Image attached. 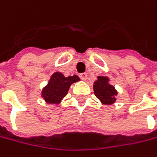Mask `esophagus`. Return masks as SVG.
I'll use <instances>...</instances> for the list:
<instances>
[{"label":"esophagus","instance_id":"esophagus-1","mask_svg":"<svg viewBox=\"0 0 157 157\" xmlns=\"http://www.w3.org/2000/svg\"><path fill=\"white\" fill-rule=\"evenodd\" d=\"M80 77L82 80H83V81H86L87 79H88V74L87 73H82L80 75Z\"/></svg>","mask_w":157,"mask_h":157}]
</instances>
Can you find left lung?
<instances>
[{"label": "left lung", "mask_w": 157, "mask_h": 157, "mask_svg": "<svg viewBox=\"0 0 157 157\" xmlns=\"http://www.w3.org/2000/svg\"><path fill=\"white\" fill-rule=\"evenodd\" d=\"M95 95L102 104L111 105L115 103L117 90L109 83V79L107 76H97V80L93 85Z\"/></svg>", "instance_id": "1"}]
</instances>
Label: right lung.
I'll list each match as a JSON object with an SVG mask.
<instances>
[{
	"mask_svg": "<svg viewBox=\"0 0 157 157\" xmlns=\"http://www.w3.org/2000/svg\"><path fill=\"white\" fill-rule=\"evenodd\" d=\"M80 81L77 75L64 76L61 72H56L51 75L48 85L41 91V96L49 104H59L68 94L70 86Z\"/></svg>",
	"mask_w": 157,
	"mask_h": 157,
	"instance_id": "obj_1",
	"label": "right lung"
}]
</instances>
